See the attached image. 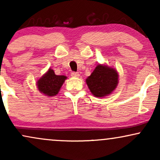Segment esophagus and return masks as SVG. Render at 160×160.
I'll use <instances>...</instances> for the list:
<instances>
[{
    "label": "esophagus",
    "instance_id": "obj_1",
    "mask_svg": "<svg viewBox=\"0 0 160 160\" xmlns=\"http://www.w3.org/2000/svg\"><path fill=\"white\" fill-rule=\"evenodd\" d=\"M71 76L73 77V78H79V76H80V74L78 72H72L71 73Z\"/></svg>",
    "mask_w": 160,
    "mask_h": 160
}]
</instances>
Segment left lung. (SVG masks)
<instances>
[{"label": "left lung", "mask_w": 160, "mask_h": 160, "mask_svg": "<svg viewBox=\"0 0 160 160\" xmlns=\"http://www.w3.org/2000/svg\"><path fill=\"white\" fill-rule=\"evenodd\" d=\"M91 93L97 98L111 95L119 83V74L113 68L98 64L86 80Z\"/></svg>", "instance_id": "obj_1"}]
</instances>
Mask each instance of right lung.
<instances>
[{
    "instance_id": "1",
    "label": "right lung",
    "mask_w": 160,
    "mask_h": 160,
    "mask_svg": "<svg viewBox=\"0 0 160 160\" xmlns=\"http://www.w3.org/2000/svg\"><path fill=\"white\" fill-rule=\"evenodd\" d=\"M66 79V76L56 75L52 69L49 68L37 81V87L42 94L48 97L55 96L58 93Z\"/></svg>"
}]
</instances>
